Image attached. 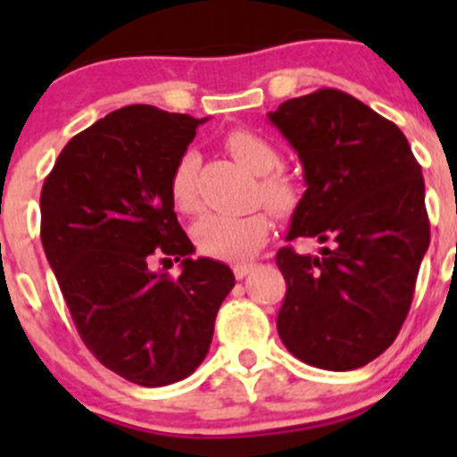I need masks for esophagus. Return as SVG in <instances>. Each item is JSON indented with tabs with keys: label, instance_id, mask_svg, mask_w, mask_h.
<instances>
[{
	"label": "esophagus",
	"instance_id": "1",
	"mask_svg": "<svg viewBox=\"0 0 457 457\" xmlns=\"http://www.w3.org/2000/svg\"><path fill=\"white\" fill-rule=\"evenodd\" d=\"M256 265H252V262H243V265H234V276H237L238 280L245 278L247 274H252L254 271Z\"/></svg>",
	"mask_w": 457,
	"mask_h": 457
}]
</instances>
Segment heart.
<instances>
[{"label": "heart", "instance_id": "b5f03b06", "mask_svg": "<svg viewBox=\"0 0 457 457\" xmlns=\"http://www.w3.org/2000/svg\"><path fill=\"white\" fill-rule=\"evenodd\" d=\"M223 145L243 168L256 177H262L258 192L271 210L285 212L294 205L296 199L294 183L285 174L276 172L280 168V152L276 150L274 143L252 130H232L225 135ZM196 172H199V156L195 152H183L170 172V199L181 214H196L201 207ZM270 229V216L261 210L250 214H207L192 228V238L203 256L219 258V261H247L265 245Z\"/></svg>", "mask_w": 457, "mask_h": 457}]
</instances>
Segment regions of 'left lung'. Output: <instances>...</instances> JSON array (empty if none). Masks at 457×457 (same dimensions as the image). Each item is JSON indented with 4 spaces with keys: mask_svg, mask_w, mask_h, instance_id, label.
I'll use <instances>...</instances> for the list:
<instances>
[{
    "mask_svg": "<svg viewBox=\"0 0 457 457\" xmlns=\"http://www.w3.org/2000/svg\"><path fill=\"white\" fill-rule=\"evenodd\" d=\"M292 143L307 190L287 241L327 243L318 256L280 247L287 294L278 312L285 347L312 367H365L395 340L428 247L425 179L407 137L336 87L270 112Z\"/></svg>",
    "mask_w": 457,
    "mask_h": 457,
    "instance_id": "8db88e82",
    "label": "left lung"
}]
</instances>
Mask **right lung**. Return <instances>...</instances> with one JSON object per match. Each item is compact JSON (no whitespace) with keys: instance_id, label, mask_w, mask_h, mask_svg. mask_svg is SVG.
<instances>
[{"instance_id":"right-lung-1","label":"right lung","mask_w":457,"mask_h":457,"mask_svg":"<svg viewBox=\"0 0 457 457\" xmlns=\"http://www.w3.org/2000/svg\"><path fill=\"white\" fill-rule=\"evenodd\" d=\"M205 119L126 105L72 137L41 187V245L96 361L141 386L190 376L234 287L228 265L190 258L168 179ZM154 255L182 276L149 271Z\"/></svg>"}]
</instances>
